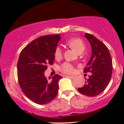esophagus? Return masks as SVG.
<instances>
[{"instance_id": "1", "label": "esophagus", "mask_w": 124, "mask_h": 124, "mask_svg": "<svg viewBox=\"0 0 124 124\" xmlns=\"http://www.w3.org/2000/svg\"><path fill=\"white\" fill-rule=\"evenodd\" d=\"M66 77H67V78H69V79H74V78H75V76H69V75H66Z\"/></svg>"}]
</instances>
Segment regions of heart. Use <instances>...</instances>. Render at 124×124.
<instances>
[{
  "label": "heart",
  "instance_id": "heart-1",
  "mask_svg": "<svg viewBox=\"0 0 124 124\" xmlns=\"http://www.w3.org/2000/svg\"><path fill=\"white\" fill-rule=\"evenodd\" d=\"M66 44L67 45H69L72 49H75L79 54H82V52H83L86 48L85 44L80 38H72L67 41ZM62 48L61 46H58L55 49V57L56 59H59L62 56ZM61 70L65 73L72 74L75 72V68L72 64L68 63V62H64L61 65Z\"/></svg>",
  "mask_w": 124,
  "mask_h": 124
}]
</instances>
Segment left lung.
I'll use <instances>...</instances> for the list:
<instances>
[{"label": "left lung", "mask_w": 124, "mask_h": 124, "mask_svg": "<svg viewBox=\"0 0 124 124\" xmlns=\"http://www.w3.org/2000/svg\"><path fill=\"white\" fill-rule=\"evenodd\" d=\"M85 37L92 47V55L84 72H91L92 75L85 82V85L78 88L80 93L87 96L99 95L107 87L112 72V62L108 48L101 41L90 34Z\"/></svg>", "instance_id": "8db88e82"}]
</instances>
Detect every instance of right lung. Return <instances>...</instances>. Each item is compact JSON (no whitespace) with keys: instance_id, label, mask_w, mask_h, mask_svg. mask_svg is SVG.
<instances>
[{"instance_id":"1","label":"right lung","mask_w":124,"mask_h":124,"mask_svg":"<svg viewBox=\"0 0 124 124\" xmlns=\"http://www.w3.org/2000/svg\"><path fill=\"white\" fill-rule=\"evenodd\" d=\"M60 35H47L37 38L21 51L17 63L18 83L24 94L38 104H48L57 95L58 82L55 75L47 79L44 72L47 64L52 65Z\"/></svg>"}]
</instances>
